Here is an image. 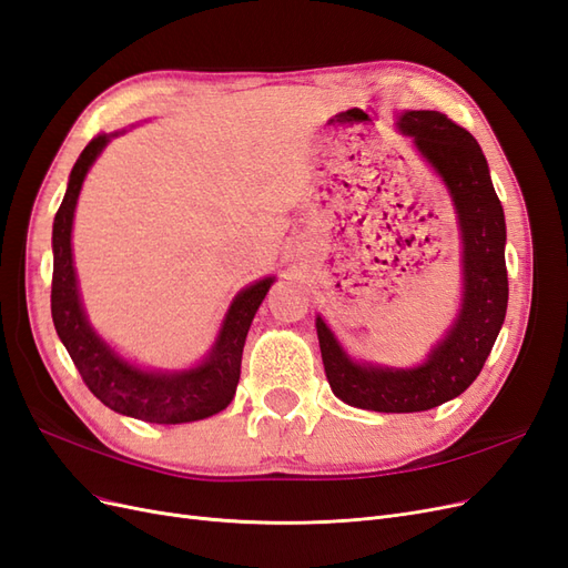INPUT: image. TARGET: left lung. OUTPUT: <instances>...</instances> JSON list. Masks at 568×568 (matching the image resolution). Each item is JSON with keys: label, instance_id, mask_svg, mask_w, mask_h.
Here are the masks:
<instances>
[{"label": "left lung", "instance_id": "left-lung-1", "mask_svg": "<svg viewBox=\"0 0 568 568\" xmlns=\"http://www.w3.org/2000/svg\"><path fill=\"white\" fill-rule=\"evenodd\" d=\"M398 130L412 136L453 199L462 244V303L422 365L386 367L353 359L320 315L315 320L326 379L336 398L374 412H424L457 398L486 365L507 313L505 213L488 161L474 136L438 111H405Z\"/></svg>", "mask_w": 568, "mask_h": 568}]
</instances>
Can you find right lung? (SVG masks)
Returning a JSON list of instances; mask_svg holds the SVG:
<instances>
[{
    "label": "right lung",
    "mask_w": 568,
    "mask_h": 568,
    "mask_svg": "<svg viewBox=\"0 0 568 568\" xmlns=\"http://www.w3.org/2000/svg\"><path fill=\"white\" fill-rule=\"evenodd\" d=\"M125 132V130H123ZM97 134L82 149L68 178L65 196L59 205L51 230L54 277H51V317L68 355L75 363L82 382L97 398L118 415L149 424H186L217 415L225 409L242 374V353L251 322L261 307L274 277L257 280L232 298L230 311L220 324L211 351L189 369H151L134 365L97 334L80 298L73 265V217L84 178L113 136Z\"/></svg>",
    "instance_id": "obj_1"
}]
</instances>
